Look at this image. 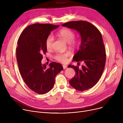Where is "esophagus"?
<instances>
[{"mask_svg": "<svg viewBox=\"0 0 123 123\" xmlns=\"http://www.w3.org/2000/svg\"><path fill=\"white\" fill-rule=\"evenodd\" d=\"M63 67L64 69H66L67 68V65H63Z\"/></svg>", "mask_w": 123, "mask_h": 123, "instance_id": "esophagus-1", "label": "esophagus"}]
</instances>
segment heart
<instances>
[{"instance_id":"heart-1","label":"heart","mask_w":123,"mask_h":123,"mask_svg":"<svg viewBox=\"0 0 123 123\" xmlns=\"http://www.w3.org/2000/svg\"><path fill=\"white\" fill-rule=\"evenodd\" d=\"M58 35L61 37L63 40L69 43L71 46L75 47L78 44V41L74 38V32L69 29H63L58 32ZM54 41V37L52 34L49 35L46 38L45 41V45L47 49H50L52 46V44ZM70 55L69 52L65 53H59L54 56L55 59L61 63H66L67 62L68 58Z\"/></svg>"}]
</instances>
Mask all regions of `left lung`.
Returning a JSON list of instances; mask_svg holds the SVG:
<instances>
[{"label":"left lung","mask_w":123,"mask_h":123,"mask_svg":"<svg viewBox=\"0 0 123 123\" xmlns=\"http://www.w3.org/2000/svg\"><path fill=\"white\" fill-rule=\"evenodd\" d=\"M62 26L79 32L81 42L79 51L73 61L83 62L81 68L69 65L75 70V75L69 81L72 87L80 91L92 88L99 81L105 68L106 55L102 34L92 24L86 21H73L63 24Z\"/></svg>","instance_id":"left-lung-1"}]
</instances>
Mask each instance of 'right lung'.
<instances>
[{
  "mask_svg": "<svg viewBox=\"0 0 123 123\" xmlns=\"http://www.w3.org/2000/svg\"><path fill=\"white\" fill-rule=\"evenodd\" d=\"M59 25L36 23L21 33L17 41L16 59L19 72L26 85L34 92L45 94L53 88L55 78L63 69L61 64L51 62L49 67L42 65L43 55L47 52L46 38Z\"/></svg>",
  "mask_w": 123,
  "mask_h": 123,
  "instance_id": "add662e5",
  "label": "right lung"
}]
</instances>
